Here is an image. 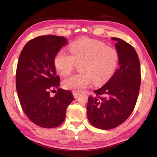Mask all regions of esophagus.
Masks as SVG:
<instances>
[{"mask_svg":"<svg viewBox=\"0 0 157 157\" xmlns=\"http://www.w3.org/2000/svg\"><path fill=\"white\" fill-rule=\"evenodd\" d=\"M73 96H74L75 98H77L78 97V96L79 95V94L78 92H73Z\"/></svg>","mask_w":157,"mask_h":157,"instance_id":"1","label":"esophagus"}]
</instances>
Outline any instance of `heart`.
I'll return each mask as SVG.
<instances>
[{"instance_id":"obj_1","label":"heart","mask_w":157,"mask_h":157,"mask_svg":"<svg viewBox=\"0 0 157 157\" xmlns=\"http://www.w3.org/2000/svg\"><path fill=\"white\" fill-rule=\"evenodd\" d=\"M71 55L59 51L55 58V66L61 75H66L79 64L80 73L64 79L65 89L80 92L94 82L101 86L107 82L114 74L119 62V54L115 48L90 38H82L70 45Z\"/></svg>"}]
</instances>
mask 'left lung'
Returning <instances> with one entry per match:
<instances>
[{"instance_id":"obj_1","label":"left lung","mask_w":157,"mask_h":157,"mask_svg":"<svg viewBox=\"0 0 157 157\" xmlns=\"http://www.w3.org/2000/svg\"><path fill=\"white\" fill-rule=\"evenodd\" d=\"M116 41L119 65L114 75L96 90L94 96H89L87 117L95 128L111 129L121 125L134 110L140 87L141 75L137 52L123 40Z\"/></svg>"}]
</instances>
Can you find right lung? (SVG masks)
I'll list each match as a JSON object with an SVG mask.
<instances>
[{"instance_id": "obj_1", "label": "right lung", "mask_w": 157, "mask_h": 157, "mask_svg": "<svg viewBox=\"0 0 157 157\" xmlns=\"http://www.w3.org/2000/svg\"><path fill=\"white\" fill-rule=\"evenodd\" d=\"M68 43L63 36H41L29 40L20 54L16 71V89L26 116L36 125L54 128L64 121L67 106L74 100L72 93L58 88L55 58Z\"/></svg>"}]
</instances>
